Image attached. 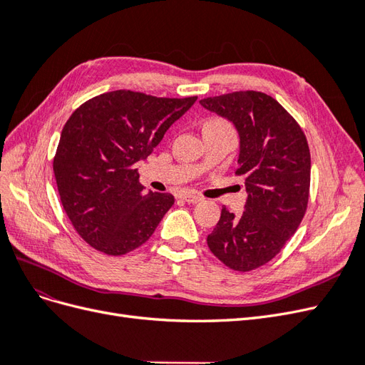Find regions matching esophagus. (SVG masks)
Returning <instances> with one entry per match:
<instances>
[{
  "label": "esophagus",
  "instance_id": "esophagus-1",
  "mask_svg": "<svg viewBox=\"0 0 365 365\" xmlns=\"http://www.w3.org/2000/svg\"><path fill=\"white\" fill-rule=\"evenodd\" d=\"M181 200H182V201H185L187 204H196V202L202 201V197H201V196H196V195H189V193H185V195H182V196H181Z\"/></svg>",
  "mask_w": 365,
  "mask_h": 365
}]
</instances>
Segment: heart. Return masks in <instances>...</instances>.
Masks as SVG:
<instances>
[{
	"label": "heart",
	"mask_w": 365,
	"mask_h": 365,
	"mask_svg": "<svg viewBox=\"0 0 365 365\" xmlns=\"http://www.w3.org/2000/svg\"><path fill=\"white\" fill-rule=\"evenodd\" d=\"M210 121H220V120H210Z\"/></svg>",
	"instance_id": "obj_1"
}]
</instances>
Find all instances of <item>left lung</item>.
<instances>
[{
  "label": "left lung",
  "mask_w": 365,
  "mask_h": 365,
  "mask_svg": "<svg viewBox=\"0 0 365 365\" xmlns=\"http://www.w3.org/2000/svg\"><path fill=\"white\" fill-rule=\"evenodd\" d=\"M230 120L239 132L237 175L245 176V212L225 207L207 245L235 271L247 272L268 263L300 225L311 185V153L294 117L259 91H236L200 102Z\"/></svg>",
  "instance_id": "1"
}]
</instances>
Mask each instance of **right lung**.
Here are the masks:
<instances>
[{"mask_svg":"<svg viewBox=\"0 0 365 365\" xmlns=\"http://www.w3.org/2000/svg\"><path fill=\"white\" fill-rule=\"evenodd\" d=\"M196 98L118 90L90 98L71 114L53 170L65 213L86 244L123 256L153 235L175 197L146 193L135 164L150 155Z\"/></svg>","mask_w":365,"mask_h":365,"instance_id":"1","label":"right lung"}]
</instances>
